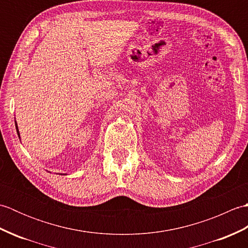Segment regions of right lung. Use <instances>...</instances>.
<instances>
[{
    "mask_svg": "<svg viewBox=\"0 0 248 248\" xmlns=\"http://www.w3.org/2000/svg\"><path fill=\"white\" fill-rule=\"evenodd\" d=\"M15 124H16V129H17V133H18V136H19V139H20V133H19V130H18V125H17V123H16L15 121ZM62 175V173H61ZM62 175H66V173H62Z\"/></svg>",
    "mask_w": 248,
    "mask_h": 248,
    "instance_id": "1",
    "label": "right lung"
}]
</instances>
